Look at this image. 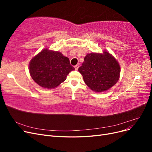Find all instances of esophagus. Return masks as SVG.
Wrapping results in <instances>:
<instances>
[{
    "label": "esophagus",
    "instance_id": "obj_1",
    "mask_svg": "<svg viewBox=\"0 0 152 152\" xmlns=\"http://www.w3.org/2000/svg\"><path fill=\"white\" fill-rule=\"evenodd\" d=\"M79 65H75V70H77L78 69H79Z\"/></svg>",
    "mask_w": 152,
    "mask_h": 152
}]
</instances>
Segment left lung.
<instances>
[{"label": "left lung", "instance_id": "obj_1", "mask_svg": "<svg viewBox=\"0 0 152 152\" xmlns=\"http://www.w3.org/2000/svg\"><path fill=\"white\" fill-rule=\"evenodd\" d=\"M78 70L86 84L95 93L111 88L118 82L121 74L119 63L107 50H103V53L87 54Z\"/></svg>", "mask_w": 152, "mask_h": 152}]
</instances>
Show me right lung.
Here are the masks:
<instances>
[{
    "label": "right lung",
    "mask_w": 152,
    "mask_h": 152,
    "mask_svg": "<svg viewBox=\"0 0 152 152\" xmlns=\"http://www.w3.org/2000/svg\"><path fill=\"white\" fill-rule=\"evenodd\" d=\"M69 59L59 51L42 49L29 63L31 79L43 88L54 89L65 81L68 73L74 70Z\"/></svg>",
    "instance_id": "obj_1"
}]
</instances>
